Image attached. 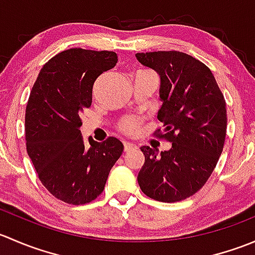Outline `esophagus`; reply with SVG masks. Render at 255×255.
Instances as JSON below:
<instances>
[{
    "label": "esophagus",
    "instance_id": "obj_1",
    "mask_svg": "<svg viewBox=\"0 0 255 255\" xmlns=\"http://www.w3.org/2000/svg\"><path fill=\"white\" fill-rule=\"evenodd\" d=\"M123 148H125L126 153H128V151L135 150V149H137L138 146L135 145V144H133V143H125V144H123Z\"/></svg>",
    "mask_w": 255,
    "mask_h": 255
}]
</instances>
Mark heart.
<instances>
[{
    "instance_id": "obj_1",
    "label": "heart",
    "mask_w": 255,
    "mask_h": 255,
    "mask_svg": "<svg viewBox=\"0 0 255 255\" xmlns=\"http://www.w3.org/2000/svg\"><path fill=\"white\" fill-rule=\"evenodd\" d=\"M142 127V118L137 116H125L117 123V129L126 135H135Z\"/></svg>"
}]
</instances>
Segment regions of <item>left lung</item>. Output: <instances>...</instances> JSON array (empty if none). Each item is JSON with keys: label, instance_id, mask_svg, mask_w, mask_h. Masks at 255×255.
<instances>
[{"label": "left lung", "instance_id": "1", "mask_svg": "<svg viewBox=\"0 0 255 255\" xmlns=\"http://www.w3.org/2000/svg\"><path fill=\"white\" fill-rule=\"evenodd\" d=\"M140 64L160 75L158 112L161 128L154 133L171 143L165 151L144 145L138 184L146 196L177 202L202 189L222 154L227 130L223 94L210 69L181 51L137 53Z\"/></svg>", "mask_w": 255, "mask_h": 255}]
</instances>
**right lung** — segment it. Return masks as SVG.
Segmentation results:
<instances>
[{
    "label": "right lung",
    "instance_id": "obj_1",
    "mask_svg": "<svg viewBox=\"0 0 255 255\" xmlns=\"http://www.w3.org/2000/svg\"><path fill=\"white\" fill-rule=\"evenodd\" d=\"M115 51L71 48L50 59L35 80L25 107V145L40 182L58 200L85 205L101 195L123 151L115 137L99 143L80 132V113L92 87L115 68Z\"/></svg>",
    "mask_w": 255,
    "mask_h": 255
}]
</instances>
